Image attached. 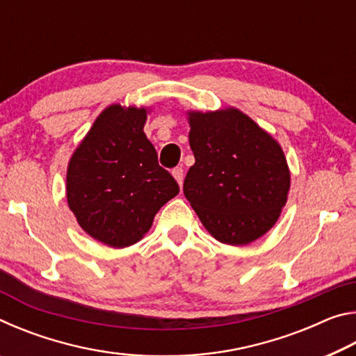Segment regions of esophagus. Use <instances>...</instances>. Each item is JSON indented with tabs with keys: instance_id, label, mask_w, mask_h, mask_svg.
Here are the masks:
<instances>
[{
	"instance_id": "obj_1",
	"label": "esophagus",
	"mask_w": 356,
	"mask_h": 356,
	"mask_svg": "<svg viewBox=\"0 0 356 356\" xmlns=\"http://www.w3.org/2000/svg\"><path fill=\"white\" fill-rule=\"evenodd\" d=\"M172 176H174V179L177 180V184L182 186L184 185V170L182 168H174L172 170Z\"/></svg>"
}]
</instances>
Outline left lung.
<instances>
[{"instance_id": "left-lung-1", "label": "left lung", "mask_w": 356, "mask_h": 356, "mask_svg": "<svg viewBox=\"0 0 356 356\" xmlns=\"http://www.w3.org/2000/svg\"><path fill=\"white\" fill-rule=\"evenodd\" d=\"M195 165L184 195L218 242L248 245L280 218L291 188L284 152L237 108L188 111Z\"/></svg>"}]
</instances>
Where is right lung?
<instances>
[{
	"instance_id": "right-lung-1",
	"label": "right lung",
	"mask_w": 356,
	"mask_h": 356,
	"mask_svg": "<svg viewBox=\"0 0 356 356\" xmlns=\"http://www.w3.org/2000/svg\"><path fill=\"white\" fill-rule=\"evenodd\" d=\"M146 108L110 105L67 168V202L78 225L111 248L140 242L179 185L144 134Z\"/></svg>"
}]
</instances>
